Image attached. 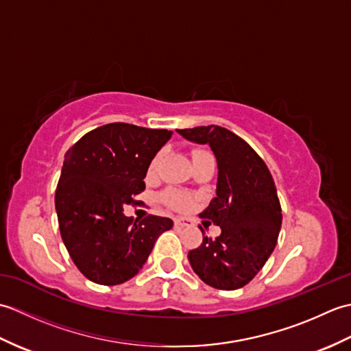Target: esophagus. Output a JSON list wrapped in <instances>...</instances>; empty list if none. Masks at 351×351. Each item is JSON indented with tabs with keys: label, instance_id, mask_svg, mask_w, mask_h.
Here are the masks:
<instances>
[{
	"label": "esophagus",
	"instance_id": "34e87169",
	"mask_svg": "<svg viewBox=\"0 0 351 351\" xmlns=\"http://www.w3.org/2000/svg\"><path fill=\"white\" fill-rule=\"evenodd\" d=\"M175 226H180V228H189L193 226V223L190 219H182V217H176L175 219Z\"/></svg>",
	"mask_w": 351,
	"mask_h": 351
}]
</instances>
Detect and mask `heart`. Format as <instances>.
Instances as JSON below:
<instances>
[{
  "label": "heart",
  "mask_w": 351,
  "mask_h": 351,
  "mask_svg": "<svg viewBox=\"0 0 351 351\" xmlns=\"http://www.w3.org/2000/svg\"><path fill=\"white\" fill-rule=\"evenodd\" d=\"M158 162H160V155H156L151 161V166H149V173H154L156 167H158ZM164 200L175 208H184L190 204L189 195H185V193L178 191V190H169L166 195H164Z\"/></svg>",
  "instance_id": "heart-1"
}]
</instances>
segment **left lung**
Here are the masks:
<instances>
[{
  "label": "left lung",
  "mask_w": 351,
  "mask_h": 351,
  "mask_svg": "<svg viewBox=\"0 0 351 351\" xmlns=\"http://www.w3.org/2000/svg\"><path fill=\"white\" fill-rule=\"evenodd\" d=\"M176 131L210 146L219 170L215 197L200 217L220 226L221 234L215 240L204 237L189 252L190 265L213 288H241L264 267L280 232L282 210L270 170L243 138L221 126Z\"/></svg>",
  "instance_id": "left-lung-1"
}]
</instances>
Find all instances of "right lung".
<instances>
[{"label":"right lung","instance_id":"add662e5","mask_svg":"<svg viewBox=\"0 0 351 351\" xmlns=\"http://www.w3.org/2000/svg\"><path fill=\"white\" fill-rule=\"evenodd\" d=\"M171 131L108 123L81 137L64 155L56 190L63 243L88 280L119 285L145 265L167 217H126L125 205L145 190L149 164Z\"/></svg>","mask_w":351,"mask_h":351}]
</instances>
